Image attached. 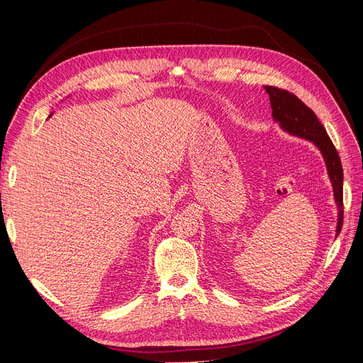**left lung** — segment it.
<instances>
[{
    "label": "left lung",
    "instance_id": "left-lung-1",
    "mask_svg": "<svg viewBox=\"0 0 363 363\" xmlns=\"http://www.w3.org/2000/svg\"><path fill=\"white\" fill-rule=\"evenodd\" d=\"M265 91L269 95L272 118L277 121L283 130L288 133L312 140L320 148L323 157L327 164L328 177L333 184L335 201L337 204V225L336 236L340 233L344 223V199H342V183H344V171L340 157L333 145L332 139L328 138L324 125L320 123L311 107H307L298 96L286 89H280L276 86H265Z\"/></svg>",
    "mask_w": 363,
    "mask_h": 363
}]
</instances>
